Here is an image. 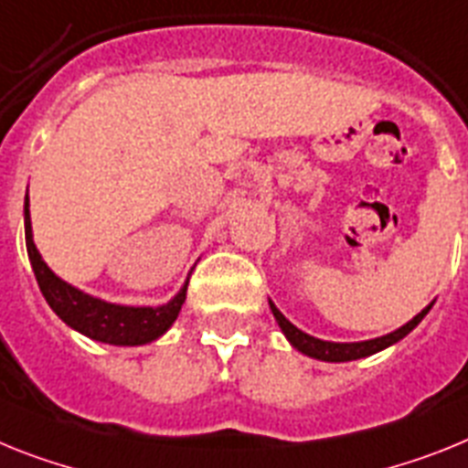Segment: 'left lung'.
Wrapping results in <instances>:
<instances>
[{
  "label": "left lung",
  "mask_w": 468,
  "mask_h": 468,
  "mask_svg": "<svg viewBox=\"0 0 468 468\" xmlns=\"http://www.w3.org/2000/svg\"><path fill=\"white\" fill-rule=\"evenodd\" d=\"M269 304H271V312H273V316H276L278 325H281V331L285 333V337L290 340V345H292L294 349H300L302 355L314 356V359H321V361H352V359H361V356L376 355V352L390 347V345H395L398 340H402L407 333L414 331L416 325L421 324L423 316L431 312V307H433V302H431V304H428L423 312L416 314L410 324H404L402 328L388 333V335H383V337L364 340V343H328V340H319V337L307 335L304 331H300L297 325L290 324V321L285 319L281 312H278L273 302H269Z\"/></svg>",
  "instance_id": "left-lung-1"
}]
</instances>
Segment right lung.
Segmentation results:
<instances>
[{
    "mask_svg": "<svg viewBox=\"0 0 468 468\" xmlns=\"http://www.w3.org/2000/svg\"><path fill=\"white\" fill-rule=\"evenodd\" d=\"M26 247L30 264H33L35 278L45 294L47 304L54 309L58 319L70 325L73 331L82 335L100 340L109 345H147L174 325L178 319V312L183 307L187 294V281L176 294L174 300L161 304V307H123V304H112V302L97 300L92 294L73 288L66 281L54 273L49 266L42 261L40 252L33 242V226H30V209H27L26 195Z\"/></svg>",
    "mask_w": 468,
    "mask_h": 468,
    "instance_id": "add662e5",
    "label": "right lung"
}]
</instances>
